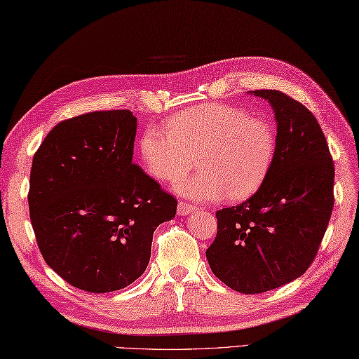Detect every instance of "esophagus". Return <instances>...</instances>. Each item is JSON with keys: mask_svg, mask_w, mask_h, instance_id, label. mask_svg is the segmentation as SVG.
I'll return each instance as SVG.
<instances>
[{"mask_svg": "<svg viewBox=\"0 0 359 359\" xmlns=\"http://www.w3.org/2000/svg\"><path fill=\"white\" fill-rule=\"evenodd\" d=\"M197 208L194 207V205H189V203H187V202H179V205H177V215L179 216H188V215H191V212H194Z\"/></svg>", "mask_w": 359, "mask_h": 359, "instance_id": "1", "label": "esophagus"}]
</instances>
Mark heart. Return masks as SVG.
Returning a JSON list of instances; mask_svg holds the SVG:
<instances>
[{"label":"heart","mask_w":359,"mask_h":359,"mask_svg":"<svg viewBox=\"0 0 359 359\" xmlns=\"http://www.w3.org/2000/svg\"><path fill=\"white\" fill-rule=\"evenodd\" d=\"M168 131L147 128L139 151L152 177L171 182L188 199L245 201L265 184L276 156V134L269 121L228 104H202L168 120Z\"/></svg>","instance_id":"heart-1"}]
</instances>
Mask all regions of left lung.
I'll list each match as a JSON object with an SVG mask.
<instances>
[{
	"instance_id": "1",
	"label": "left lung",
	"mask_w": 359,
	"mask_h": 359,
	"mask_svg": "<svg viewBox=\"0 0 359 359\" xmlns=\"http://www.w3.org/2000/svg\"><path fill=\"white\" fill-rule=\"evenodd\" d=\"M276 156L265 184L238 207L219 210L207 250L211 271L239 293L256 294L302 276L332 216L334 166L321 126L306 106L271 89Z\"/></svg>"
}]
</instances>
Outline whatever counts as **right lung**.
Wrapping results in <instances>:
<instances>
[{
	"label": "right lung",
	"mask_w": 359,
	"mask_h": 359,
	"mask_svg": "<svg viewBox=\"0 0 359 359\" xmlns=\"http://www.w3.org/2000/svg\"><path fill=\"white\" fill-rule=\"evenodd\" d=\"M137 118L97 111L46 135L30 170V222L46 264L89 293L125 288L144 273L152 234L177 201L133 163Z\"/></svg>",
	"instance_id": "1"
}]
</instances>
